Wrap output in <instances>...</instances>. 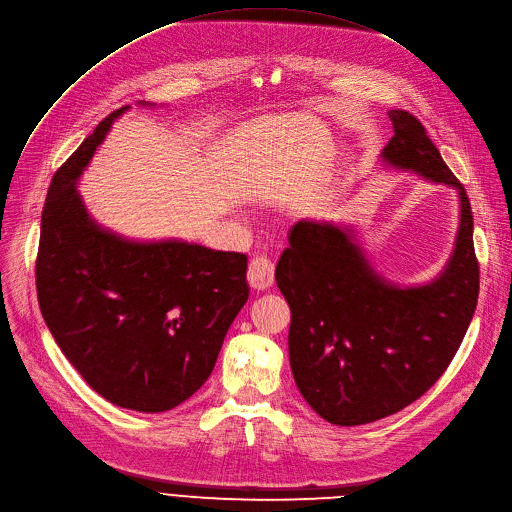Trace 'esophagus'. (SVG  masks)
Listing matches in <instances>:
<instances>
[{
	"instance_id": "esophagus-1",
	"label": "esophagus",
	"mask_w": 512,
	"mask_h": 512,
	"mask_svg": "<svg viewBox=\"0 0 512 512\" xmlns=\"http://www.w3.org/2000/svg\"><path fill=\"white\" fill-rule=\"evenodd\" d=\"M249 284L257 291H265L274 284V263L268 255H255L249 263Z\"/></svg>"
}]
</instances>
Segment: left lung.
<instances>
[{"label":"left lung","instance_id":"left-lung-1","mask_svg":"<svg viewBox=\"0 0 512 512\" xmlns=\"http://www.w3.org/2000/svg\"><path fill=\"white\" fill-rule=\"evenodd\" d=\"M393 138L381 159L458 192L454 251L437 278L397 286L376 272L351 226L301 219L288 232L276 282L291 307L288 355L295 383L324 420L355 427L404 410L446 372L479 297L473 211L422 123L389 110Z\"/></svg>","mask_w":512,"mask_h":512}]
</instances>
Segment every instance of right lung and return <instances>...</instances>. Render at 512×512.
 <instances>
[{"instance_id": "add662e5", "label": "right lung", "mask_w": 512, "mask_h": 512, "mask_svg": "<svg viewBox=\"0 0 512 512\" xmlns=\"http://www.w3.org/2000/svg\"><path fill=\"white\" fill-rule=\"evenodd\" d=\"M127 108L108 115L54 173L35 280L43 320L85 383L110 404L154 414L180 406L209 379L249 299L247 255L131 240L87 213L77 182Z\"/></svg>"}]
</instances>
